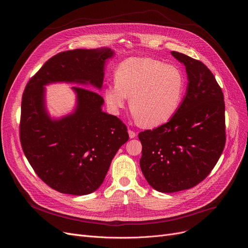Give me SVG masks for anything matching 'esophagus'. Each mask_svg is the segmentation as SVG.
<instances>
[{
  "label": "esophagus",
  "instance_id": "1",
  "mask_svg": "<svg viewBox=\"0 0 248 248\" xmlns=\"http://www.w3.org/2000/svg\"><path fill=\"white\" fill-rule=\"evenodd\" d=\"M128 134H129V137L130 138H134L136 136V132L131 130V129H128Z\"/></svg>",
  "mask_w": 248,
  "mask_h": 248
}]
</instances>
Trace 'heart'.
<instances>
[{
  "label": "heart",
  "mask_w": 248,
  "mask_h": 248,
  "mask_svg": "<svg viewBox=\"0 0 248 248\" xmlns=\"http://www.w3.org/2000/svg\"><path fill=\"white\" fill-rule=\"evenodd\" d=\"M183 70L152 58H130L117 69L116 81L104 91L108 107L119 113L129 97L135 120L148 127L169 122L179 111L186 92Z\"/></svg>",
  "instance_id": "1"
}]
</instances>
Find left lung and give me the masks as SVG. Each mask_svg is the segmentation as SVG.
Wrapping results in <instances>:
<instances>
[{
    "mask_svg": "<svg viewBox=\"0 0 248 248\" xmlns=\"http://www.w3.org/2000/svg\"><path fill=\"white\" fill-rule=\"evenodd\" d=\"M188 84L179 111L166 124L141 131L140 168L160 192H176L201 183L216 166L226 144L223 91L200 61L179 52Z\"/></svg>",
    "mask_w": 248,
    "mask_h": 248,
    "instance_id": "obj_1",
    "label": "left lung"
}]
</instances>
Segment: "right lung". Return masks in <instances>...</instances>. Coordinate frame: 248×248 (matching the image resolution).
<instances>
[{"label": "right lung", "mask_w": 248, "mask_h": 248, "mask_svg": "<svg viewBox=\"0 0 248 248\" xmlns=\"http://www.w3.org/2000/svg\"><path fill=\"white\" fill-rule=\"evenodd\" d=\"M113 55L109 48L59 53L25 86L19 124L21 147L36 174L61 193L86 195L95 191L114 156L128 140V133L119 118L102 112V96L79 86L73 87L78 96L75 112L51 120L43 86L64 81L100 89L105 62Z\"/></svg>", "instance_id": "obj_1"}]
</instances>
